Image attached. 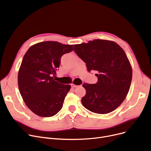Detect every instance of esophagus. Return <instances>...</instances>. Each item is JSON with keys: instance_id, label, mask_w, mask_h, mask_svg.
<instances>
[{"instance_id": "obj_1", "label": "esophagus", "mask_w": 151, "mask_h": 151, "mask_svg": "<svg viewBox=\"0 0 151 151\" xmlns=\"http://www.w3.org/2000/svg\"><path fill=\"white\" fill-rule=\"evenodd\" d=\"M71 87H73V88H77V87H78V85H75V84H74V83H72V84H71Z\"/></svg>"}]
</instances>
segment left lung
I'll return each mask as SVG.
<instances>
[{
	"mask_svg": "<svg viewBox=\"0 0 151 151\" xmlns=\"http://www.w3.org/2000/svg\"><path fill=\"white\" fill-rule=\"evenodd\" d=\"M74 50L88 72L98 73L96 83L82 85L86 90L81 99L83 106L101 114L117 109L125 99L132 79V67L124 50L113 41L95 39L75 45Z\"/></svg>",
	"mask_w": 151,
	"mask_h": 151,
	"instance_id": "1",
	"label": "left lung"
}]
</instances>
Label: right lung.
<instances>
[{
	"label": "right lung",
	"instance_id": "add662e5",
	"mask_svg": "<svg viewBox=\"0 0 151 151\" xmlns=\"http://www.w3.org/2000/svg\"><path fill=\"white\" fill-rule=\"evenodd\" d=\"M73 50L72 45L46 41L31 46L18 72V87L26 106L40 117H52L62 108L70 85L54 81L61 56Z\"/></svg>",
	"mask_w": 151,
	"mask_h": 151
}]
</instances>
